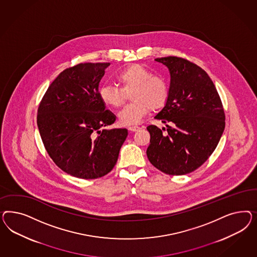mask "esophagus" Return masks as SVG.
I'll return each instance as SVG.
<instances>
[{
	"label": "esophagus",
	"instance_id": "1",
	"mask_svg": "<svg viewBox=\"0 0 257 257\" xmlns=\"http://www.w3.org/2000/svg\"><path fill=\"white\" fill-rule=\"evenodd\" d=\"M128 129H129L131 132H136V131L140 130V127H139V126H130Z\"/></svg>",
	"mask_w": 257,
	"mask_h": 257
}]
</instances>
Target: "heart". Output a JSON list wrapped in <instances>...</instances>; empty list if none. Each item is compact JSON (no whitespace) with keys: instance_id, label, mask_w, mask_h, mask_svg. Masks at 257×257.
<instances>
[{"instance_id":"b5f03b06","label":"heart","mask_w":257,"mask_h":257,"mask_svg":"<svg viewBox=\"0 0 257 257\" xmlns=\"http://www.w3.org/2000/svg\"><path fill=\"white\" fill-rule=\"evenodd\" d=\"M120 86L103 85L99 89L101 101L109 107L119 108L130 94L133 101L118 113L119 121L125 125L138 124L148 115L150 110L163 108L169 100L170 86L166 78L152 75L140 64H130L116 75Z\"/></svg>"}]
</instances>
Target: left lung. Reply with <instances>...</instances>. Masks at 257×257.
<instances>
[{
  "label": "left lung",
  "mask_w": 257,
  "mask_h": 257,
  "mask_svg": "<svg viewBox=\"0 0 257 257\" xmlns=\"http://www.w3.org/2000/svg\"><path fill=\"white\" fill-rule=\"evenodd\" d=\"M170 70V96L155 118L162 130L149 125V161L170 175L190 173L204 163L218 146L225 128V114L208 74L185 58H156Z\"/></svg>",
  "instance_id": "obj_1"
}]
</instances>
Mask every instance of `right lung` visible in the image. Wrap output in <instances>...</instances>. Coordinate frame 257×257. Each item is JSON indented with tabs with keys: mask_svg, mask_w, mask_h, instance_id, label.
<instances>
[{
	"mask_svg": "<svg viewBox=\"0 0 257 257\" xmlns=\"http://www.w3.org/2000/svg\"><path fill=\"white\" fill-rule=\"evenodd\" d=\"M110 63H80L59 73L38 109V127L48 155L81 179L106 175L117 163L127 129L104 127L116 117L105 110L99 84Z\"/></svg>",
	"mask_w": 257,
	"mask_h": 257,
	"instance_id": "obj_1",
	"label": "right lung"
}]
</instances>
